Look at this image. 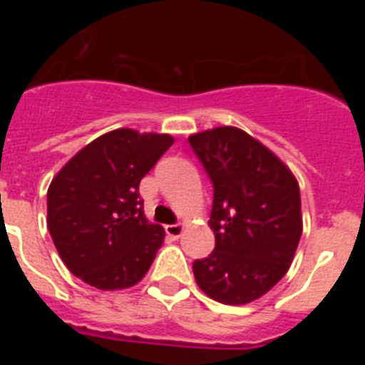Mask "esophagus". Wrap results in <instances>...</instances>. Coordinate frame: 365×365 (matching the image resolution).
Here are the masks:
<instances>
[{"mask_svg": "<svg viewBox=\"0 0 365 365\" xmlns=\"http://www.w3.org/2000/svg\"><path fill=\"white\" fill-rule=\"evenodd\" d=\"M164 230H166V234L170 235V237H173V240H179L180 234H182V230H185V227H182L180 222H177V225H166V227H164Z\"/></svg>", "mask_w": 365, "mask_h": 365, "instance_id": "1", "label": "esophagus"}]
</instances>
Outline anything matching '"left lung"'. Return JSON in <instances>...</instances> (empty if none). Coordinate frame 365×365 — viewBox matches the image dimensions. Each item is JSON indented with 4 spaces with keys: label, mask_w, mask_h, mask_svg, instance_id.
Returning a JSON list of instances; mask_svg holds the SVG:
<instances>
[{
    "label": "left lung",
    "mask_w": 365,
    "mask_h": 365,
    "mask_svg": "<svg viewBox=\"0 0 365 365\" xmlns=\"http://www.w3.org/2000/svg\"><path fill=\"white\" fill-rule=\"evenodd\" d=\"M214 186L215 248L193 261L206 296L243 305L269 292L302 237L299 186L291 170L243 130L222 125L188 138Z\"/></svg>",
    "instance_id": "left-lung-1"
}]
</instances>
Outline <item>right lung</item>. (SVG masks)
I'll return each mask as SVG.
<instances>
[{"label":"right lung","instance_id":"1","mask_svg":"<svg viewBox=\"0 0 365 365\" xmlns=\"http://www.w3.org/2000/svg\"><path fill=\"white\" fill-rule=\"evenodd\" d=\"M173 137L109 131L58 172L47 192V227L67 269L100 291L137 285L164 241L144 215L143 177Z\"/></svg>","mask_w":365,"mask_h":365}]
</instances>
